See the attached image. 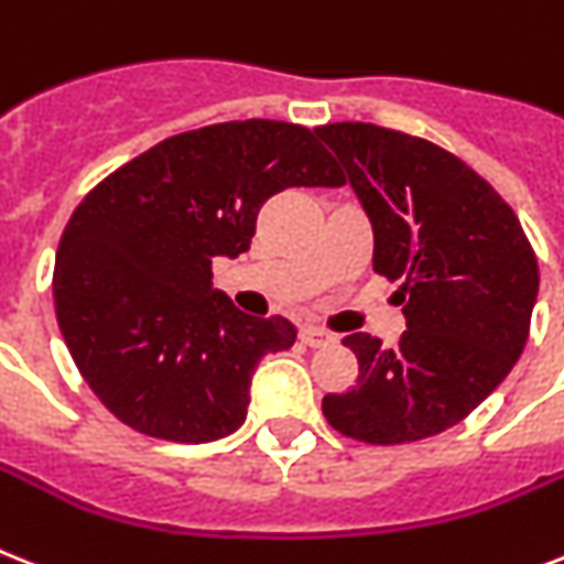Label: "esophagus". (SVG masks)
<instances>
[{
  "label": "esophagus",
  "instance_id": "esophagus-1",
  "mask_svg": "<svg viewBox=\"0 0 564 564\" xmlns=\"http://www.w3.org/2000/svg\"><path fill=\"white\" fill-rule=\"evenodd\" d=\"M297 338L310 347H322L327 345V341H333V333H327L324 327H304L301 333H297Z\"/></svg>",
  "mask_w": 564,
  "mask_h": 564
}]
</instances>
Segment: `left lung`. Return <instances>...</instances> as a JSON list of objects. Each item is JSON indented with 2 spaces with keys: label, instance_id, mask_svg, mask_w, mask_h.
<instances>
[{
  "label": "left lung",
  "instance_id": "8db88e82",
  "mask_svg": "<svg viewBox=\"0 0 564 564\" xmlns=\"http://www.w3.org/2000/svg\"><path fill=\"white\" fill-rule=\"evenodd\" d=\"M315 135L345 164L373 228V272L402 281L393 301L409 324L393 347L345 336L359 379L324 397V416L377 446L434 437L519 361L539 295L535 254L496 187L432 141L359 121Z\"/></svg>",
  "mask_w": 564,
  "mask_h": 564
}]
</instances>
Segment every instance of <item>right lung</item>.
<instances>
[{
	"mask_svg": "<svg viewBox=\"0 0 564 564\" xmlns=\"http://www.w3.org/2000/svg\"><path fill=\"white\" fill-rule=\"evenodd\" d=\"M338 185L315 132L263 118L182 132L109 173L54 260L59 333L95 397L159 441L237 432L258 361L297 329L237 310L210 286V260L249 251L269 196Z\"/></svg>",
	"mask_w": 564,
	"mask_h": 564,
	"instance_id": "right-lung-1",
	"label": "right lung"
}]
</instances>
